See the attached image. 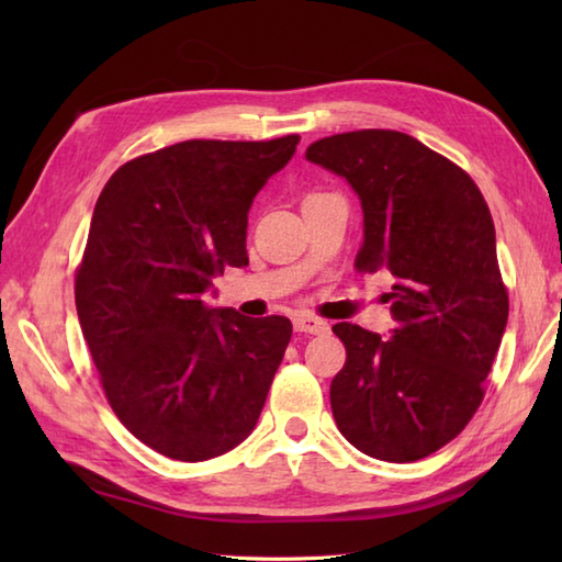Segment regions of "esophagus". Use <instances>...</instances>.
I'll return each instance as SVG.
<instances>
[{
    "mask_svg": "<svg viewBox=\"0 0 562 562\" xmlns=\"http://www.w3.org/2000/svg\"><path fill=\"white\" fill-rule=\"evenodd\" d=\"M294 328L300 333H308V336H324V333L330 330V326L326 324V321H321L316 316H308V314H302L294 318Z\"/></svg>",
    "mask_w": 562,
    "mask_h": 562,
    "instance_id": "34e87169",
    "label": "esophagus"
}]
</instances>
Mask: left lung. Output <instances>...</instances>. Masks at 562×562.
<instances>
[{"instance_id": "8db88e82", "label": "left lung", "mask_w": 562, "mask_h": 562, "mask_svg": "<svg viewBox=\"0 0 562 562\" xmlns=\"http://www.w3.org/2000/svg\"><path fill=\"white\" fill-rule=\"evenodd\" d=\"M306 159L360 198L355 268L396 278L389 338L333 326L348 350L330 384L333 417L367 457L425 459L479 411L507 326L491 210L469 173L396 130L318 139Z\"/></svg>"}]
</instances>
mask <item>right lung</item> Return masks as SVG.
Returning a JSON list of instances; mask_svg holds the SVG:
<instances>
[{
  "instance_id": "add662e5",
  "label": "right lung",
  "mask_w": 562,
  "mask_h": 562,
  "mask_svg": "<svg viewBox=\"0 0 562 562\" xmlns=\"http://www.w3.org/2000/svg\"><path fill=\"white\" fill-rule=\"evenodd\" d=\"M300 137L188 139L121 166L93 207L75 300L111 408L176 461L254 432L288 350L284 316L210 308L214 274L248 266V210Z\"/></svg>"
}]
</instances>
